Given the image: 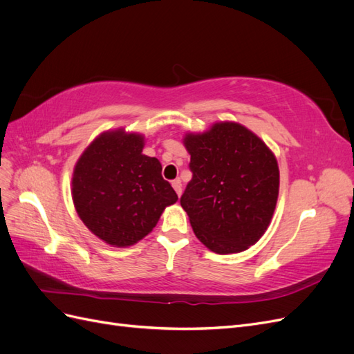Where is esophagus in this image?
<instances>
[{
  "label": "esophagus",
  "mask_w": 354,
  "mask_h": 354,
  "mask_svg": "<svg viewBox=\"0 0 354 354\" xmlns=\"http://www.w3.org/2000/svg\"><path fill=\"white\" fill-rule=\"evenodd\" d=\"M173 187H174V190H176V194L180 196L181 195V181H180V178H176V180H173Z\"/></svg>",
  "instance_id": "obj_1"
}]
</instances>
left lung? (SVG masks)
<instances>
[{
  "label": "left lung",
  "mask_w": 354,
  "mask_h": 354,
  "mask_svg": "<svg viewBox=\"0 0 354 354\" xmlns=\"http://www.w3.org/2000/svg\"><path fill=\"white\" fill-rule=\"evenodd\" d=\"M194 177L180 203L196 238L217 254L248 250L267 230L279 195V167L248 128L217 122L183 138Z\"/></svg>",
  "instance_id": "8db88e82"
}]
</instances>
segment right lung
Listing matches in <instances>:
<instances>
[{
    "instance_id": "right-lung-1",
    "label": "right lung",
    "mask_w": 354,
    "mask_h": 354,
    "mask_svg": "<svg viewBox=\"0 0 354 354\" xmlns=\"http://www.w3.org/2000/svg\"><path fill=\"white\" fill-rule=\"evenodd\" d=\"M145 137L122 128L85 149L72 177V199L82 223L113 246H130L156 226L177 194L160 176V162L143 155Z\"/></svg>"
}]
</instances>
